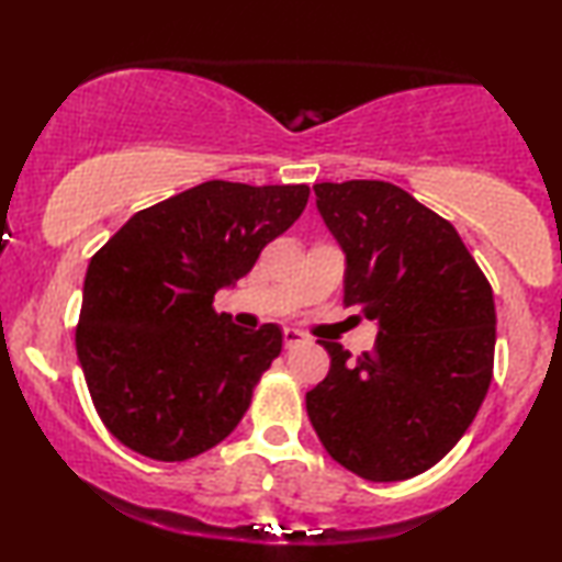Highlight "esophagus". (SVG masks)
<instances>
[{"label": "esophagus", "mask_w": 562, "mask_h": 562, "mask_svg": "<svg viewBox=\"0 0 562 562\" xmlns=\"http://www.w3.org/2000/svg\"><path fill=\"white\" fill-rule=\"evenodd\" d=\"M304 340H306V335L299 333V329H294V327L283 329V348H286V350L296 348V345H302Z\"/></svg>", "instance_id": "esophagus-1"}]
</instances>
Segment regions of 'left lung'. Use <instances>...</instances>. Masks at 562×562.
<instances>
[{"label": "left lung", "mask_w": 562, "mask_h": 562, "mask_svg": "<svg viewBox=\"0 0 562 562\" xmlns=\"http://www.w3.org/2000/svg\"><path fill=\"white\" fill-rule=\"evenodd\" d=\"M345 252V306L379 325L373 352L322 342L329 373L306 394L325 450L360 479L425 473L471 427L494 373L491 283L458 229L386 181L314 183Z\"/></svg>", "instance_id": "obj_1"}]
</instances>
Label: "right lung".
<instances>
[{"instance_id": "add662e5", "label": "right lung", "mask_w": 562, "mask_h": 562, "mask_svg": "<svg viewBox=\"0 0 562 562\" xmlns=\"http://www.w3.org/2000/svg\"><path fill=\"white\" fill-rule=\"evenodd\" d=\"M310 187L206 181L137 212L91 258L76 352L104 427L130 450L176 463L240 425L281 352L214 312L260 250L294 225Z\"/></svg>"}]
</instances>
